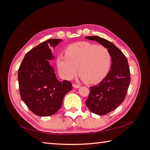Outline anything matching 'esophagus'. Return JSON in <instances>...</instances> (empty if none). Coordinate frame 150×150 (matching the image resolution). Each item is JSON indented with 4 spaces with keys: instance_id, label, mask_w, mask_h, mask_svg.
I'll return each instance as SVG.
<instances>
[{
    "instance_id": "1",
    "label": "esophagus",
    "mask_w": 150,
    "mask_h": 150,
    "mask_svg": "<svg viewBox=\"0 0 150 150\" xmlns=\"http://www.w3.org/2000/svg\"><path fill=\"white\" fill-rule=\"evenodd\" d=\"M73 87L75 88H79L81 87V86L79 84H73Z\"/></svg>"
}]
</instances>
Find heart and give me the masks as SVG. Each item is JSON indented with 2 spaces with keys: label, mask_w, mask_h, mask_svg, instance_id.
Returning a JSON list of instances; mask_svg holds the SVG:
<instances>
[{
  "label": "heart",
  "mask_w": 150,
  "mask_h": 150,
  "mask_svg": "<svg viewBox=\"0 0 150 150\" xmlns=\"http://www.w3.org/2000/svg\"><path fill=\"white\" fill-rule=\"evenodd\" d=\"M59 72L67 80H71L77 75L88 84L102 81L109 73L111 56L106 47L97 46L88 42L70 44L65 50V55L57 57Z\"/></svg>",
  "instance_id": "obj_1"
}]
</instances>
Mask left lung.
<instances>
[{
  "label": "left lung",
  "mask_w": 150,
  "mask_h": 150,
  "mask_svg": "<svg viewBox=\"0 0 150 150\" xmlns=\"http://www.w3.org/2000/svg\"><path fill=\"white\" fill-rule=\"evenodd\" d=\"M85 38L106 47L111 56L110 71L99 84L90 88L85 103L92 113L104 115L116 109L126 97L131 80L128 62L123 53L109 40L98 36Z\"/></svg>",
  "instance_id": "left-lung-1"
}]
</instances>
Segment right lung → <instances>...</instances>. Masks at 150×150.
I'll list each match as a JSON object with an SVG mask.
<instances>
[{
    "label": "right lung",
    "mask_w": 150,
    "mask_h": 150,
    "mask_svg": "<svg viewBox=\"0 0 150 150\" xmlns=\"http://www.w3.org/2000/svg\"><path fill=\"white\" fill-rule=\"evenodd\" d=\"M49 39L29 51L18 70V81L22 100L37 115H52L61 108L63 98L72 90L68 81L57 79L49 60L55 57L52 47L62 42Z\"/></svg>",
    "instance_id": "add662e5"
}]
</instances>
